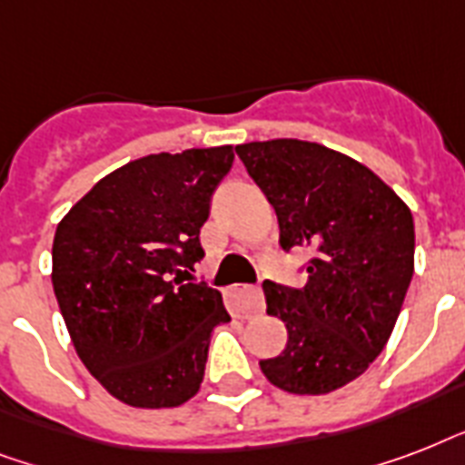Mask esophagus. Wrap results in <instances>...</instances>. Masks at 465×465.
<instances>
[{
	"instance_id": "obj_1",
	"label": "esophagus",
	"mask_w": 465,
	"mask_h": 465,
	"mask_svg": "<svg viewBox=\"0 0 465 465\" xmlns=\"http://www.w3.org/2000/svg\"><path fill=\"white\" fill-rule=\"evenodd\" d=\"M229 297V309L232 313H236L239 318H248L262 311V294L258 287H251V284H233L232 290L226 292Z\"/></svg>"
}]
</instances>
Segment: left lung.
I'll list each match as a JSON object with an SVG mask.
<instances>
[{"mask_svg":"<svg viewBox=\"0 0 465 465\" xmlns=\"http://www.w3.org/2000/svg\"><path fill=\"white\" fill-rule=\"evenodd\" d=\"M236 154L275 207L280 246L313 251L302 290L262 282L290 335L262 374L294 396L342 389L381 354L411 287V207L364 163L316 142H248Z\"/></svg>","mask_w":465,"mask_h":465,"instance_id":"8db88e82","label":"left lung"}]
</instances>
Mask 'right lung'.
I'll return each mask as SVG.
<instances>
[{"mask_svg": "<svg viewBox=\"0 0 465 465\" xmlns=\"http://www.w3.org/2000/svg\"><path fill=\"white\" fill-rule=\"evenodd\" d=\"M233 147L134 159L57 224L53 287L84 367L120 403L178 408L200 391L210 335L232 321L222 294L183 284Z\"/></svg>", "mask_w": 465, "mask_h": 465, "instance_id": "obj_1", "label": "right lung"}]
</instances>
